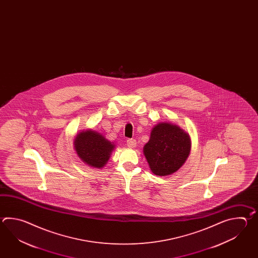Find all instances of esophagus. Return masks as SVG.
Instances as JSON below:
<instances>
[{"instance_id":"34e87169","label":"esophagus","mask_w":258,"mask_h":258,"mask_svg":"<svg viewBox=\"0 0 258 258\" xmlns=\"http://www.w3.org/2000/svg\"><path fill=\"white\" fill-rule=\"evenodd\" d=\"M127 146L128 148H134L137 147V141L135 139H128L127 140Z\"/></svg>"}]
</instances>
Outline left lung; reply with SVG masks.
Instances as JSON below:
<instances>
[{
  "mask_svg": "<svg viewBox=\"0 0 258 258\" xmlns=\"http://www.w3.org/2000/svg\"><path fill=\"white\" fill-rule=\"evenodd\" d=\"M190 135L172 122H159L152 128L150 139L143 148L150 170L167 176L179 170L190 155Z\"/></svg>",
  "mask_w": 258,
  "mask_h": 258,
  "instance_id": "8db88e82",
  "label": "left lung"
}]
</instances>
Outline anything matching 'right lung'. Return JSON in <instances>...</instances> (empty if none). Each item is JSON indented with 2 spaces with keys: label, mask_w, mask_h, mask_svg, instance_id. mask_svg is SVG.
<instances>
[{
  "label": "right lung",
  "mask_w": 258,
  "mask_h": 258,
  "mask_svg": "<svg viewBox=\"0 0 258 258\" xmlns=\"http://www.w3.org/2000/svg\"><path fill=\"white\" fill-rule=\"evenodd\" d=\"M74 148L85 164L95 169H102L110 159L115 145L99 132L88 129L79 132L76 136Z\"/></svg>",
  "instance_id": "1"
}]
</instances>
